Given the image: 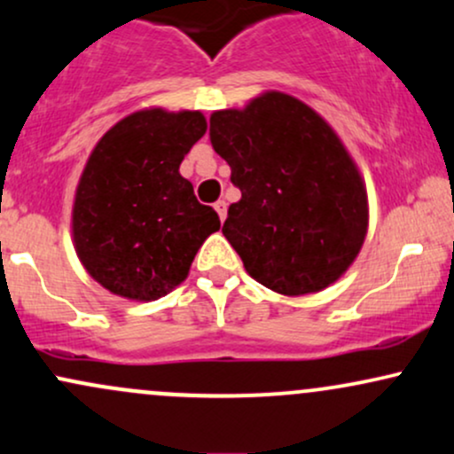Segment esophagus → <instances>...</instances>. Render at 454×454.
Returning <instances> with one entry per match:
<instances>
[{"instance_id": "obj_1", "label": "esophagus", "mask_w": 454, "mask_h": 454, "mask_svg": "<svg viewBox=\"0 0 454 454\" xmlns=\"http://www.w3.org/2000/svg\"><path fill=\"white\" fill-rule=\"evenodd\" d=\"M213 207H215V211H217V215H219V219H222V222H223V219H226V202H223V200H217L215 204H213Z\"/></svg>"}]
</instances>
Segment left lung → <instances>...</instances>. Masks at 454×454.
Wrapping results in <instances>:
<instances>
[{"mask_svg":"<svg viewBox=\"0 0 454 454\" xmlns=\"http://www.w3.org/2000/svg\"><path fill=\"white\" fill-rule=\"evenodd\" d=\"M208 137L241 192L222 232L254 280L282 295L336 282L364 243L368 208L330 124L297 98L267 92L213 114Z\"/></svg>","mask_w":454,"mask_h":454,"instance_id":"left-lung-1","label":"left lung"}]
</instances>
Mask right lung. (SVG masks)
Returning <instances> with one entry per match:
<instances>
[{
    "label": "right lung",
    "instance_id": "1",
    "mask_svg": "<svg viewBox=\"0 0 454 454\" xmlns=\"http://www.w3.org/2000/svg\"><path fill=\"white\" fill-rule=\"evenodd\" d=\"M207 131L200 112H136L101 137L79 181L73 239L90 276L151 301L187 278L219 217L178 168Z\"/></svg>",
    "mask_w": 454,
    "mask_h": 454
}]
</instances>
